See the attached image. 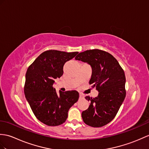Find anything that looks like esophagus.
<instances>
[{
	"label": "esophagus",
	"mask_w": 149,
	"mask_h": 149,
	"mask_svg": "<svg viewBox=\"0 0 149 149\" xmlns=\"http://www.w3.org/2000/svg\"><path fill=\"white\" fill-rule=\"evenodd\" d=\"M84 98V95L81 94V93H80V94H79V98Z\"/></svg>",
	"instance_id": "esophagus-1"
}]
</instances>
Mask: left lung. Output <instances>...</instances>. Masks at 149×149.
<instances>
[{"label":"left lung","mask_w":149,"mask_h":149,"mask_svg":"<svg viewBox=\"0 0 149 149\" xmlns=\"http://www.w3.org/2000/svg\"><path fill=\"white\" fill-rule=\"evenodd\" d=\"M90 65L92 74L89 84L98 91L90 101L88 109L82 112L87 125L99 127L111 122L118 112L126 96V77L119 62L112 54L100 49L87 50L75 58Z\"/></svg>","instance_id":"obj_1"}]
</instances>
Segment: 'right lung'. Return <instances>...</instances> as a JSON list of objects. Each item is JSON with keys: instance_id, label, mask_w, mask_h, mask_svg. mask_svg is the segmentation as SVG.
I'll use <instances>...</instances> for the list:
<instances>
[{"instance_id": "right-lung-1", "label": "right lung", "mask_w": 149, "mask_h": 149, "mask_svg": "<svg viewBox=\"0 0 149 149\" xmlns=\"http://www.w3.org/2000/svg\"><path fill=\"white\" fill-rule=\"evenodd\" d=\"M78 52L67 53L56 50L44 52L28 68L24 92L32 112L40 122L49 126L65 122L70 107L79 99L75 90L57 94L53 86L54 80L63 74V65Z\"/></svg>"}]
</instances>
